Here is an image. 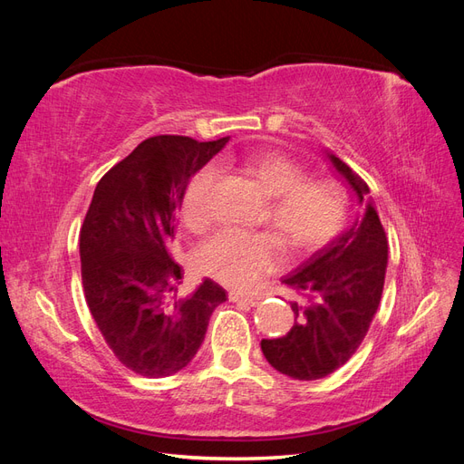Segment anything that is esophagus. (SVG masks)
I'll return each instance as SVG.
<instances>
[{
    "label": "esophagus",
    "mask_w": 464,
    "mask_h": 464,
    "mask_svg": "<svg viewBox=\"0 0 464 464\" xmlns=\"http://www.w3.org/2000/svg\"><path fill=\"white\" fill-rule=\"evenodd\" d=\"M228 298H230V302H240V304H247V305H256V304H259V302H257V298H254V296H247V294L236 292V290H232V292L228 294Z\"/></svg>",
    "instance_id": "obj_1"
}]
</instances>
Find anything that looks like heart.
I'll list each match as a JSON object with an SVG mask.
<instances>
[{
  "mask_svg": "<svg viewBox=\"0 0 464 464\" xmlns=\"http://www.w3.org/2000/svg\"><path fill=\"white\" fill-rule=\"evenodd\" d=\"M246 170L271 198L266 220L280 237L298 251L325 246L341 230L346 217V198L331 181H305L304 168L276 150L251 154ZM218 168L208 164L195 174L184 195V218L201 227L210 217ZM283 263V249L271 234L222 228L208 236L198 249V266L220 283L251 288Z\"/></svg>",
  "mask_w": 464,
  "mask_h": 464,
  "instance_id": "1",
  "label": "heart"
}]
</instances>
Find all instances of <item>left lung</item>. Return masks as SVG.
Here are the masks:
<instances>
[{
	"instance_id": "8db88e82",
	"label": "left lung",
	"mask_w": 464,
	"mask_h": 464,
	"mask_svg": "<svg viewBox=\"0 0 464 464\" xmlns=\"http://www.w3.org/2000/svg\"><path fill=\"white\" fill-rule=\"evenodd\" d=\"M327 157L366 208L353 227L283 278L305 302L292 304L294 327L280 339H263L261 350L276 372L300 382L333 373L356 353L382 300L387 271V236L368 184L333 152Z\"/></svg>"
}]
</instances>
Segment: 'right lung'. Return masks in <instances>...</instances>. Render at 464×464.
Here are the masks:
<instances>
[{
    "mask_svg": "<svg viewBox=\"0 0 464 464\" xmlns=\"http://www.w3.org/2000/svg\"><path fill=\"white\" fill-rule=\"evenodd\" d=\"M228 143L159 135L102 176L79 236L89 310L125 368L143 377L184 370L205 339L227 290L205 278L181 296L170 256L178 210L193 174Z\"/></svg>",
    "mask_w": 464,
    "mask_h": 464,
    "instance_id": "obj_1",
    "label": "right lung"
}]
</instances>
